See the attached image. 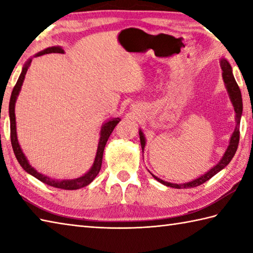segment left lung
<instances>
[{
    "mask_svg": "<svg viewBox=\"0 0 253 253\" xmlns=\"http://www.w3.org/2000/svg\"><path fill=\"white\" fill-rule=\"evenodd\" d=\"M220 68L222 71V80H224L226 90H227V92H228L229 98H230L231 104H232V106H234V110L236 113V118H235L236 127H235L234 132L231 133L229 145H228V147H227L224 156H222V158L216 166L212 167L211 169H210L207 172H205L203 175L196 177V179L192 180L190 182L180 183V184L167 182V181H163V180L159 179V177L156 176L155 174H152V173L149 171L150 174L155 177L157 181L162 183L163 185L174 187V189H190V187L199 186V185L203 184V183H205L206 181H209L211 177H212L219 171L224 169L225 167L228 166V163L231 161V159L235 156L237 148H238V143H239V135H240L239 126H240V120H241V115H242V97H241L240 88L235 80L234 74H232V68L227 59H225V58L220 59ZM139 138H140V143H141V148L143 151V149H145V147H146V137H145V135H143L141 129H139Z\"/></svg>",
    "mask_w": 253,
    "mask_h": 253,
    "instance_id": "8db88e82",
    "label": "left lung"
}]
</instances>
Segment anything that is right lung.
<instances>
[{"mask_svg": "<svg viewBox=\"0 0 253 253\" xmlns=\"http://www.w3.org/2000/svg\"><path fill=\"white\" fill-rule=\"evenodd\" d=\"M46 53H64V50L60 46L48 47L35 54L34 57H39V56H42V54H46ZM31 63H32V58L28 59L26 63L24 64L21 76H19L16 84H15L13 92H12V95H11V100H9L8 113H9V122H11V142H12V147H13V150L15 153V157H16V159L19 162V165L22 166V168L25 171L29 173L31 175L36 177V179H38L39 181L44 183V184H48L50 186L57 187V189H62V190H79L83 186H86L90 184V183L94 179H95L96 175L98 174V172H100L101 167H102L104 148H105L106 142L108 140V138H110L112 131L114 130V128H115L117 124L120 123L121 118L120 117L111 118V120L106 121L102 125L101 131H100V140H98L95 159H94L91 169L88 170L86 173H84L82 176L77 177V179H72V180H57V179H51V177L44 175V174H42V173H39L34 167L31 166V163L28 162L26 156L24 155L21 146H19V142L17 139V132H16V118H15V103H16L18 94H19V92H21L25 76H26V72L28 70L29 66H31Z\"/></svg>", "mask_w": 253, "mask_h": 253, "instance_id": "add662e5", "label": "right lung"}]
</instances>
